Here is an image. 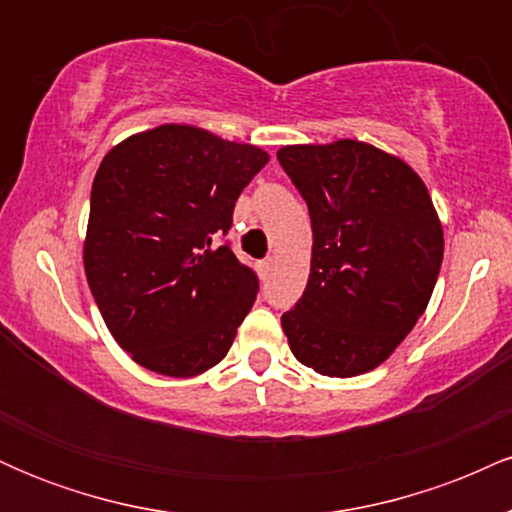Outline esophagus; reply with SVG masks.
<instances>
[{
	"label": "esophagus",
	"mask_w": 512,
	"mask_h": 512,
	"mask_svg": "<svg viewBox=\"0 0 512 512\" xmlns=\"http://www.w3.org/2000/svg\"><path fill=\"white\" fill-rule=\"evenodd\" d=\"M257 267H260L262 276H269V272H272V267H274V257H264V260L257 264Z\"/></svg>",
	"instance_id": "34e87169"
}]
</instances>
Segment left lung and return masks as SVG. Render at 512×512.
Listing matches in <instances>:
<instances>
[{"mask_svg":"<svg viewBox=\"0 0 512 512\" xmlns=\"http://www.w3.org/2000/svg\"><path fill=\"white\" fill-rule=\"evenodd\" d=\"M313 223L301 301L281 315L293 356L330 378L378 368L424 315L443 226L424 180L378 146L339 139L276 151Z\"/></svg>","mask_w":512,"mask_h":512,"instance_id":"8db88e82","label":"left lung"}]
</instances>
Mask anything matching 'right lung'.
Segmentation results:
<instances>
[{
  "mask_svg": "<svg viewBox=\"0 0 512 512\" xmlns=\"http://www.w3.org/2000/svg\"><path fill=\"white\" fill-rule=\"evenodd\" d=\"M260 146L158 125L105 154L91 187L84 269L105 325L139 366L192 378L223 361L257 276L219 236Z\"/></svg>",
  "mask_w": 512,
  "mask_h": 512,
  "instance_id": "1",
  "label": "right lung"
}]
</instances>
